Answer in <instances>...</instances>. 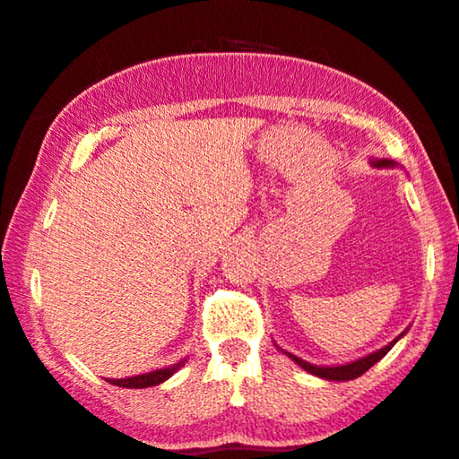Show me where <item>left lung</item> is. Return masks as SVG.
<instances>
[{
	"label": "left lung",
	"instance_id": "1",
	"mask_svg": "<svg viewBox=\"0 0 459 459\" xmlns=\"http://www.w3.org/2000/svg\"><path fill=\"white\" fill-rule=\"evenodd\" d=\"M375 165H377V168H391V165H394V161H389V159H378V161H375ZM402 335H403V333H402ZM402 335H400V337H402ZM400 337H397V340H400ZM397 340H394L389 345H385V348H381V350H377L375 354L364 356V358H360V360H356V362L342 364V367H315V364L304 362L302 358L290 354V351H285V354H288V356L291 358V360H294V362L298 364V367L304 368V370H307V373H310V375L321 377V378H327V381H351V378L364 375L370 367H373V364H377L378 360H381V358H383L385 354H387V351H389L391 348H394V343H395Z\"/></svg>",
	"mask_w": 459,
	"mask_h": 459
}]
</instances>
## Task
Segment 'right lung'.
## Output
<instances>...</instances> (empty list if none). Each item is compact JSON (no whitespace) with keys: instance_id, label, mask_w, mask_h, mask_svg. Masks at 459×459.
Instances as JSON below:
<instances>
[{"instance_id":"1","label":"right lung","mask_w":459,"mask_h":459,"mask_svg":"<svg viewBox=\"0 0 459 459\" xmlns=\"http://www.w3.org/2000/svg\"><path fill=\"white\" fill-rule=\"evenodd\" d=\"M184 362H178L176 367L169 368H159L152 370V373L147 375H138V377H128V378H108V383L116 385V387H126V389H144V387H152V385H159L176 373L178 368L182 367Z\"/></svg>"}]
</instances>
